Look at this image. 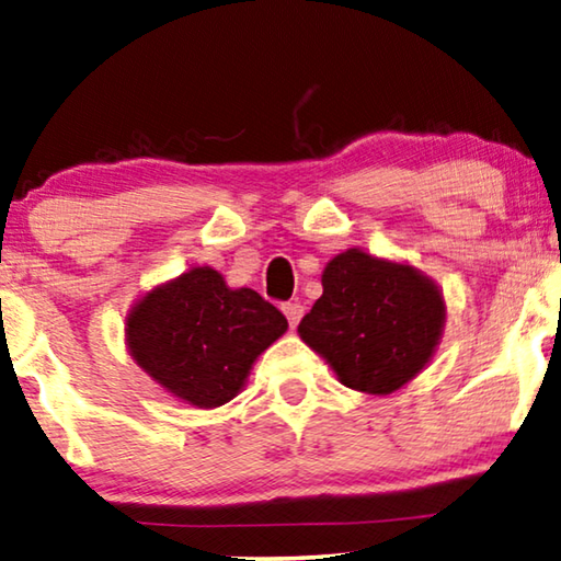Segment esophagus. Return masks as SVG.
Wrapping results in <instances>:
<instances>
[{
	"label": "esophagus",
	"mask_w": 561,
	"mask_h": 561,
	"mask_svg": "<svg viewBox=\"0 0 561 561\" xmlns=\"http://www.w3.org/2000/svg\"><path fill=\"white\" fill-rule=\"evenodd\" d=\"M282 312H284V317H287L289 320V328L295 330L297 324H299V320H302V314H305V307L299 305V302H287L282 307Z\"/></svg>",
	"instance_id": "1"
}]
</instances>
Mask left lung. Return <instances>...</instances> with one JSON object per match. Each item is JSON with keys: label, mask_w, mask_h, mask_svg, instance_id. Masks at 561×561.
I'll return each mask as SVG.
<instances>
[{"label": "left lung", "mask_w": 561, "mask_h": 561, "mask_svg": "<svg viewBox=\"0 0 561 561\" xmlns=\"http://www.w3.org/2000/svg\"><path fill=\"white\" fill-rule=\"evenodd\" d=\"M443 322L436 282L411 264L347 249L324 266L322 297L297 332L342 386L388 396L428 365Z\"/></svg>", "instance_id": "1"}]
</instances>
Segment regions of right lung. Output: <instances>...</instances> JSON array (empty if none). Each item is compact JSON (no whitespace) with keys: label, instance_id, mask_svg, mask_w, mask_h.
Segmentation results:
<instances>
[{"label":"right lung","instance_id":"obj_1","mask_svg":"<svg viewBox=\"0 0 561 561\" xmlns=\"http://www.w3.org/2000/svg\"><path fill=\"white\" fill-rule=\"evenodd\" d=\"M287 328L254 289H231L211 266H196L138 299L125 317V340L158 386L188 405L219 408Z\"/></svg>","mask_w":561,"mask_h":561}]
</instances>
